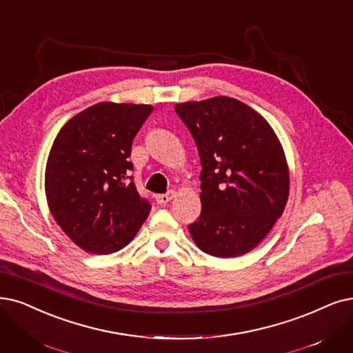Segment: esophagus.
I'll return each instance as SVG.
<instances>
[{
    "mask_svg": "<svg viewBox=\"0 0 353 353\" xmlns=\"http://www.w3.org/2000/svg\"><path fill=\"white\" fill-rule=\"evenodd\" d=\"M154 199H157V203H158V204L163 205V204L169 203V201H171V200L174 199V191H168L166 194H158L157 196H154Z\"/></svg>",
    "mask_w": 353,
    "mask_h": 353,
    "instance_id": "obj_1",
    "label": "esophagus"
}]
</instances>
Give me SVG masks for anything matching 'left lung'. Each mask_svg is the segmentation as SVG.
Wrapping results in <instances>:
<instances>
[{
    "instance_id": "1",
    "label": "left lung",
    "mask_w": 353,
    "mask_h": 353,
    "mask_svg": "<svg viewBox=\"0 0 353 353\" xmlns=\"http://www.w3.org/2000/svg\"><path fill=\"white\" fill-rule=\"evenodd\" d=\"M199 149L201 214L192 241L217 258L245 255L285 208L290 174L284 149L259 112L230 97L175 105Z\"/></svg>"
}]
</instances>
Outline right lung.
<instances>
[{"mask_svg": "<svg viewBox=\"0 0 353 353\" xmlns=\"http://www.w3.org/2000/svg\"><path fill=\"white\" fill-rule=\"evenodd\" d=\"M153 107L98 103L56 136L45 174L53 219L81 249L108 255L132 242L150 213L129 161L132 143Z\"/></svg>", "mask_w": 353, "mask_h": 353, "instance_id": "right-lung-1", "label": "right lung"}]
</instances>
